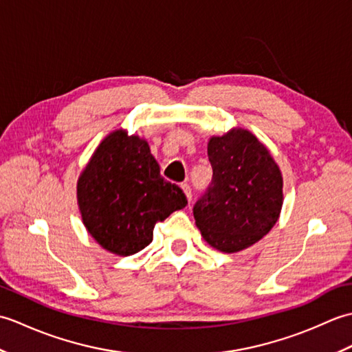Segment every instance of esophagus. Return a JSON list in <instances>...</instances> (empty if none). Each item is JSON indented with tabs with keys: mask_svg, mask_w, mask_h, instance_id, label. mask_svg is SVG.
<instances>
[{
	"mask_svg": "<svg viewBox=\"0 0 352 352\" xmlns=\"http://www.w3.org/2000/svg\"><path fill=\"white\" fill-rule=\"evenodd\" d=\"M182 189H183V192H184L186 198H188V201H190V198H192V190H190V186H189L188 183H183V184H182Z\"/></svg>",
	"mask_w": 352,
	"mask_h": 352,
	"instance_id": "esophagus-1",
	"label": "esophagus"
}]
</instances>
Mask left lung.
I'll list each match as a JSON object with an SVG mask.
<instances>
[{
    "instance_id": "left-lung-1",
    "label": "left lung",
    "mask_w": 352,
    "mask_h": 352,
    "mask_svg": "<svg viewBox=\"0 0 352 352\" xmlns=\"http://www.w3.org/2000/svg\"><path fill=\"white\" fill-rule=\"evenodd\" d=\"M213 178L193 207L204 241L222 252L250 248L280 218L283 175L269 149L248 130L234 126L207 145Z\"/></svg>"
}]
</instances>
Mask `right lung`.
<instances>
[{
    "label": "right lung",
    "mask_w": 352,
    "mask_h": 352,
    "mask_svg": "<svg viewBox=\"0 0 352 352\" xmlns=\"http://www.w3.org/2000/svg\"><path fill=\"white\" fill-rule=\"evenodd\" d=\"M77 201L89 234L122 257L144 250L155 223L188 206L183 190L160 175L148 142L122 129L102 139L81 170Z\"/></svg>",
    "instance_id": "right-lung-1"
}]
</instances>
